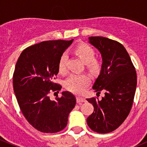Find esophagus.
<instances>
[{"mask_svg":"<svg viewBox=\"0 0 147 147\" xmlns=\"http://www.w3.org/2000/svg\"><path fill=\"white\" fill-rule=\"evenodd\" d=\"M76 100H77V102H78V103H81V102H86L85 98H84V97H79V96H78V97H76Z\"/></svg>","mask_w":147,"mask_h":147,"instance_id":"34e87169","label":"esophagus"}]
</instances>
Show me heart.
<instances>
[{
    "label": "heart",
    "instance_id": "1",
    "mask_svg": "<svg viewBox=\"0 0 147 147\" xmlns=\"http://www.w3.org/2000/svg\"><path fill=\"white\" fill-rule=\"evenodd\" d=\"M75 52L86 63L87 67L92 72H97L100 68V63L94 58L95 51L91 46L87 43H80L75 48ZM67 55L63 53L59 59L58 71L60 74L67 72ZM90 82V78L87 74H71L65 81V87L67 90L74 93H82Z\"/></svg>",
    "mask_w": 147,
    "mask_h": 147
}]
</instances>
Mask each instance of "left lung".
<instances>
[{"label":"left lung","instance_id":"left-lung-1","mask_svg":"<svg viewBox=\"0 0 147 147\" xmlns=\"http://www.w3.org/2000/svg\"><path fill=\"white\" fill-rule=\"evenodd\" d=\"M102 54L100 75L92 88L105 97L87 100L94 106L87 123L95 132L106 134L117 129L131 111L137 87V72L125 47L116 40L100 36L89 38Z\"/></svg>","mask_w":147,"mask_h":147}]
</instances>
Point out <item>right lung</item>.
Returning <instances> with one entry per match:
<instances>
[{
	"label": "right lung",
	"instance_id": "obj_1",
	"mask_svg": "<svg viewBox=\"0 0 147 147\" xmlns=\"http://www.w3.org/2000/svg\"><path fill=\"white\" fill-rule=\"evenodd\" d=\"M72 40H47L31 45L16 63L13 84L18 103L28 122L41 132L56 133L65 129L76 104L75 97L68 91L54 101L49 96L61 90L62 86L53 81L59 72V59Z\"/></svg>",
	"mask_w": 147,
	"mask_h": 147
}]
</instances>
